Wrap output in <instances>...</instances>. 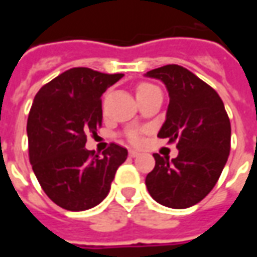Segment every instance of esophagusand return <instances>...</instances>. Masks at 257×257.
Wrapping results in <instances>:
<instances>
[{"label":"esophagus","mask_w":257,"mask_h":257,"mask_svg":"<svg viewBox=\"0 0 257 257\" xmlns=\"http://www.w3.org/2000/svg\"><path fill=\"white\" fill-rule=\"evenodd\" d=\"M140 154L138 153V151L135 150H129V157H132V158H135V157H139Z\"/></svg>","instance_id":"obj_1"}]
</instances>
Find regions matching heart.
<instances>
[{
  "mask_svg": "<svg viewBox=\"0 0 257 257\" xmlns=\"http://www.w3.org/2000/svg\"><path fill=\"white\" fill-rule=\"evenodd\" d=\"M153 88H156V86H153L150 84H142L138 88V93H142V92H145V90H149V89H153ZM129 140L132 142V143H139L140 142V136L138 132H131L129 134Z\"/></svg>",
  "mask_w": 257,
  "mask_h": 257,
  "instance_id": "obj_1",
  "label": "heart"
}]
</instances>
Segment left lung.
<instances>
[{
	"mask_svg": "<svg viewBox=\"0 0 257 257\" xmlns=\"http://www.w3.org/2000/svg\"><path fill=\"white\" fill-rule=\"evenodd\" d=\"M146 77L160 79L169 93L167 118L158 138L176 142L179 154H154L156 167L146 178L158 204L184 209L204 199L226 165L231 125L220 96L195 74L178 64L154 68Z\"/></svg>",
	"mask_w": 257,
	"mask_h": 257,
	"instance_id": "left-lung-1",
	"label": "left lung"
}]
</instances>
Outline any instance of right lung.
<instances>
[{
    "label": "right lung",
    "mask_w": 257,
    "mask_h": 257,
    "mask_svg": "<svg viewBox=\"0 0 257 257\" xmlns=\"http://www.w3.org/2000/svg\"><path fill=\"white\" fill-rule=\"evenodd\" d=\"M123 74L74 67L44 85L29 119V154L42 190L67 210H86L106 198L128 150L111 143L95 156L85 149L86 135L101 125V95Z\"/></svg>",
    "instance_id": "add662e5"
}]
</instances>
